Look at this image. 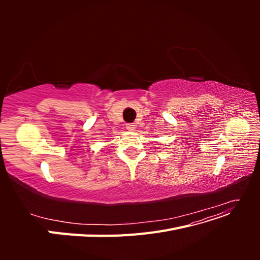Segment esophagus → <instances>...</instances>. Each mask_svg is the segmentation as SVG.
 Listing matches in <instances>:
<instances>
[{"mask_svg":"<svg viewBox=\"0 0 260 260\" xmlns=\"http://www.w3.org/2000/svg\"><path fill=\"white\" fill-rule=\"evenodd\" d=\"M125 128H127L129 131H133L136 129V124L135 123H127L125 124Z\"/></svg>","mask_w":260,"mask_h":260,"instance_id":"esophagus-1","label":"esophagus"}]
</instances>
